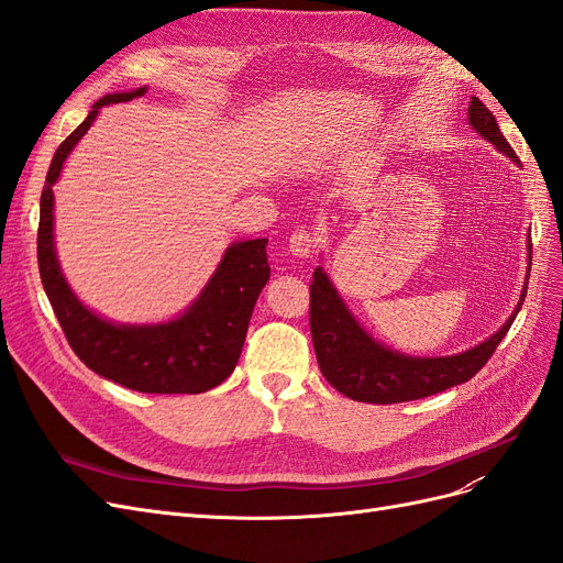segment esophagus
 <instances>
[{
    "mask_svg": "<svg viewBox=\"0 0 563 563\" xmlns=\"http://www.w3.org/2000/svg\"><path fill=\"white\" fill-rule=\"evenodd\" d=\"M317 242L319 240L314 230L298 228L291 232V236H288V249H291V253L298 255V258H310L317 249Z\"/></svg>",
    "mask_w": 563,
    "mask_h": 563,
    "instance_id": "34e87169",
    "label": "esophagus"
}]
</instances>
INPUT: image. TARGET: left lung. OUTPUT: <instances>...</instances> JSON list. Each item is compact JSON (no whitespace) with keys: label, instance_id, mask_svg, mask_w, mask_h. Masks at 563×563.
Segmentation results:
<instances>
[{"label":"left lung","instance_id":"1","mask_svg":"<svg viewBox=\"0 0 563 563\" xmlns=\"http://www.w3.org/2000/svg\"><path fill=\"white\" fill-rule=\"evenodd\" d=\"M467 114L476 133L505 152L509 159L519 162L512 145L507 143L500 126L496 124V117L476 96H472ZM528 255H531V251H528ZM523 298L526 291L521 294L515 314L482 345L453 356H406L376 343L350 314L345 302L340 300L333 284L329 282L327 272L317 267L310 282V333L321 376L340 395L354 401L399 404L432 397L437 391L467 383L482 371V366L500 345V340L507 335L509 327H512Z\"/></svg>","mask_w":563,"mask_h":563}]
</instances>
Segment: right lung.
Masks as SVG:
<instances>
[{"mask_svg":"<svg viewBox=\"0 0 563 563\" xmlns=\"http://www.w3.org/2000/svg\"><path fill=\"white\" fill-rule=\"evenodd\" d=\"M145 91L141 87L100 98L89 117L58 145L40 201V277L67 343L98 376L147 395H199L223 383L240 362L255 300L269 279L267 240L232 244L190 308L155 327H124L84 308L67 286L54 249V185L63 162L89 131L100 108L126 103Z\"/></svg>","mask_w":563,"mask_h":563,"instance_id":"right-lung-1","label":"right lung"}]
</instances>
